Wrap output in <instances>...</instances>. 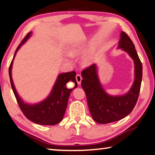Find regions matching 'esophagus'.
<instances>
[{"label": "esophagus", "mask_w": 155, "mask_h": 155, "mask_svg": "<svg viewBox=\"0 0 155 155\" xmlns=\"http://www.w3.org/2000/svg\"><path fill=\"white\" fill-rule=\"evenodd\" d=\"M75 78H76V81H77L78 84H80L81 82H82V76H81V75L77 74L75 76Z\"/></svg>", "instance_id": "34e87169"}]
</instances>
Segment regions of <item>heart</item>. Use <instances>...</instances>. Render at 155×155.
Instances as JSON below:
<instances>
[{"label": "heart", "mask_w": 155, "mask_h": 155, "mask_svg": "<svg viewBox=\"0 0 155 155\" xmlns=\"http://www.w3.org/2000/svg\"><path fill=\"white\" fill-rule=\"evenodd\" d=\"M88 46V44H84L80 46L75 47L72 48L69 51V54L71 55H76L82 54V52L87 49ZM66 59L68 62L71 61V58L70 55H67L66 56ZM95 60V50L94 49H91L89 51H88L87 53L82 55V58H81V61H82V64L84 65H88L91 64Z\"/></svg>", "instance_id": "1"}]
</instances>
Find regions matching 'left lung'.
<instances>
[{"label": "left lung", "mask_w": 155, "mask_h": 155, "mask_svg": "<svg viewBox=\"0 0 155 155\" xmlns=\"http://www.w3.org/2000/svg\"><path fill=\"white\" fill-rule=\"evenodd\" d=\"M118 48L127 52L135 63V81L125 95L107 94L100 82L97 67L93 64L82 71V87L87 95L88 108L95 121L104 124L119 121L129 115L136 104L142 80V64L133 41L121 31Z\"/></svg>", "instance_id": "left-lung-1"}]
</instances>
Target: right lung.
Instances as JSON below:
<instances>
[{"instance_id":"right-lung-1","label":"right lung","mask_w":155,"mask_h":155,"mask_svg":"<svg viewBox=\"0 0 155 155\" xmlns=\"http://www.w3.org/2000/svg\"><path fill=\"white\" fill-rule=\"evenodd\" d=\"M31 32L28 33L24 39L22 40L21 43L15 51L14 58L18 50L20 49L22 45H23L29 39V38L31 36ZM14 58L9 68L10 82H11L12 90L16 98L17 102L25 116L28 120L33 121L34 123L40 124V125L53 126L60 122L62 120L66 109H67L70 93L73 89L78 87L75 79V71L61 73L58 76L56 82L52 88L50 95L45 100L35 104H29L25 103L22 100V99L18 95L17 91L14 87L12 78V68ZM69 81L75 83L74 88L71 90H68L66 87V83Z\"/></svg>"}]
</instances>
